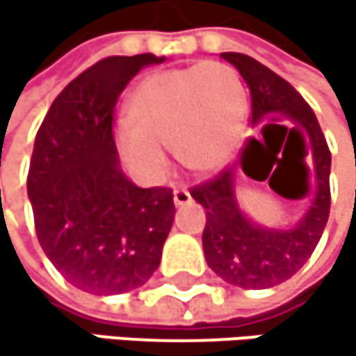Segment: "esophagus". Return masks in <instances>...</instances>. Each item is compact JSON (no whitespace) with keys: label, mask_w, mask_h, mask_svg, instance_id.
<instances>
[{"label":"esophagus","mask_w":356,"mask_h":356,"mask_svg":"<svg viewBox=\"0 0 356 356\" xmlns=\"http://www.w3.org/2000/svg\"><path fill=\"white\" fill-rule=\"evenodd\" d=\"M172 200H175L177 207H184V204H188V202L192 200L190 190H188V188H184V186H177V188L172 190Z\"/></svg>","instance_id":"34e87169"}]
</instances>
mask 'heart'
I'll use <instances>...</instances> for the list:
<instances>
[{
  "instance_id": "heart-1",
  "label": "heart",
  "mask_w": 356,
  "mask_h": 356,
  "mask_svg": "<svg viewBox=\"0 0 356 356\" xmlns=\"http://www.w3.org/2000/svg\"><path fill=\"white\" fill-rule=\"evenodd\" d=\"M128 121L117 136L130 168L160 177L164 149L194 172L220 168L235 152L245 121V89L235 67L204 61L145 76L128 98Z\"/></svg>"
}]
</instances>
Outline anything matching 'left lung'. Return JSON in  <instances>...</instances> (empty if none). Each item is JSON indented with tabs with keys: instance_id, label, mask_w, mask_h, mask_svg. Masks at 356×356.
<instances>
[{
	"instance_id": "8db88e82",
	"label": "left lung",
	"mask_w": 356,
	"mask_h": 356,
	"mask_svg": "<svg viewBox=\"0 0 356 356\" xmlns=\"http://www.w3.org/2000/svg\"><path fill=\"white\" fill-rule=\"evenodd\" d=\"M222 57L237 67L250 87L254 124L269 115H286V119L295 126L291 132H305L309 138L316 192L309 209L293 228H267L254 224L239 209L232 168L222 170L211 181L192 188L190 192L192 198L207 209V224L202 230V250L207 265L224 282L239 289H271L293 277L307 263L314 248L321 241L331 207V152L316 115L289 81L243 53H222ZM269 126L280 124H267L263 126V132ZM280 128L289 130V126ZM256 138L248 140L241 156V168L248 177H252L248 170V158Z\"/></svg>"
}]
</instances>
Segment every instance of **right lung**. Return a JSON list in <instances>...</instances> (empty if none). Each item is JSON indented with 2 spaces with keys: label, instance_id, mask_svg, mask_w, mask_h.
I'll return each instance as SVG.
<instances>
[{
  "label": "right lung",
  "instance_id": "1",
  "mask_svg": "<svg viewBox=\"0 0 356 356\" xmlns=\"http://www.w3.org/2000/svg\"><path fill=\"white\" fill-rule=\"evenodd\" d=\"M164 57H106L57 95L33 143L27 194L35 235L55 269L91 295L143 286L160 265L175 220L172 190L138 188L113 138L117 98Z\"/></svg>",
  "mask_w": 356,
  "mask_h": 356
}]
</instances>
